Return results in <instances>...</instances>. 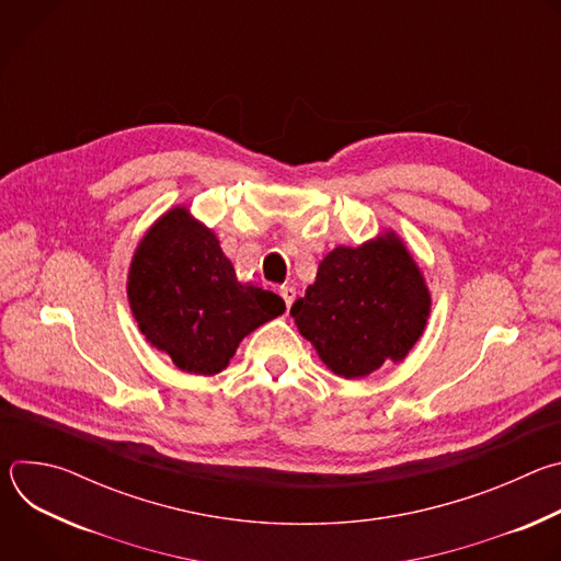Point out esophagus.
I'll list each match as a JSON object with an SVG mask.
<instances>
[{"mask_svg":"<svg viewBox=\"0 0 561 561\" xmlns=\"http://www.w3.org/2000/svg\"><path fill=\"white\" fill-rule=\"evenodd\" d=\"M279 295L284 297L286 308H290V306H293V301H295V297H297V290H295L293 286H282V288H279Z\"/></svg>","mask_w":561,"mask_h":561,"instance_id":"obj_1","label":"esophagus"}]
</instances>
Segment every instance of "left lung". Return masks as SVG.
I'll use <instances>...</instances> for the list:
<instances>
[{"instance_id": "left-lung-1", "label": "left lung", "mask_w": 561, "mask_h": 561, "mask_svg": "<svg viewBox=\"0 0 561 561\" xmlns=\"http://www.w3.org/2000/svg\"><path fill=\"white\" fill-rule=\"evenodd\" d=\"M428 312L424 277L394 232L331 251L290 308L299 333L346 379L366 377L386 359H404Z\"/></svg>"}]
</instances>
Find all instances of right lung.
Returning a JSON list of instances; mask_svg holds the SVG:
<instances>
[{"label":"right lung","mask_w":561,"mask_h":561,"mask_svg":"<svg viewBox=\"0 0 561 561\" xmlns=\"http://www.w3.org/2000/svg\"><path fill=\"white\" fill-rule=\"evenodd\" d=\"M128 301L146 340L195 375L226 368L239 342L286 310L279 295L237 282L213 230L180 206L137 247Z\"/></svg>","instance_id":"obj_1"}]
</instances>
